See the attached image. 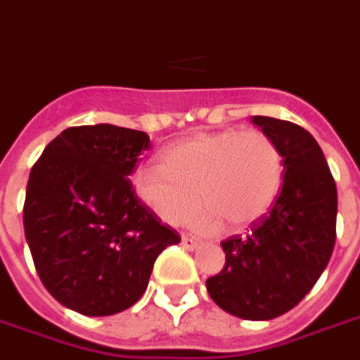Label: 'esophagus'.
<instances>
[{"label":"esophagus","mask_w":360,"mask_h":360,"mask_svg":"<svg viewBox=\"0 0 360 360\" xmlns=\"http://www.w3.org/2000/svg\"><path fill=\"white\" fill-rule=\"evenodd\" d=\"M181 246L186 248V250H195V248H198V242H195L194 238H190V236L183 235L181 236Z\"/></svg>","instance_id":"obj_1"}]
</instances>
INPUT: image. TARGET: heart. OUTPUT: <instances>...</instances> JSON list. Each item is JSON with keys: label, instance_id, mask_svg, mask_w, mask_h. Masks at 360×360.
Segmentation results:
<instances>
[{"label": "heart", "instance_id": "heart-1", "mask_svg": "<svg viewBox=\"0 0 360 360\" xmlns=\"http://www.w3.org/2000/svg\"><path fill=\"white\" fill-rule=\"evenodd\" d=\"M160 168H139L131 188L160 220L183 226L192 218L200 233L240 231L274 205L283 183V159L261 131L198 133L162 150Z\"/></svg>", "mask_w": 360, "mask_h": 360}]
</instances>
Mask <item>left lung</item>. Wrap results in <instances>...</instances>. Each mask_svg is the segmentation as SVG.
Segmentation results:
<instances>
[{
	"label": "left lung",
	"instance_id": "left-lung-1",
	"mask_svg": "<svg viewBox=\"0 0 360 360\" xmlns=\"http://www.w3.org/2000/svg\"><path fill=\"white\" fill-rule=\"evenodd\" d=\"M251 124L281 153V192L250 235L221 242L226 266L207 290L220 309L257 322L294 309L326 270L337 238V185L309 131L268 116H251Z\"/></svg>",
	"mask_w": 360,
	"mask_h": 360
}]
</instances>
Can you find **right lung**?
Here are the masks:
<instances>
[{
  "label": "right lung",
  "instance_id": "obj_1",
  "mask_svg": "<svg viewBox=\"0 0 360 360\" xmlns=\"http://www.w3.org/2000/svg\"><path fill=\"white\" fill-rule=\"evenodd\" d=\"M144 131L98 124L64 129L29 175L23 229L40 281L84 316L129 309L148 288L155 259L181 236L131 188Z\"/></svg>",
  "mask_w": 360,
  "mask_h": 360
}]
</instances>
